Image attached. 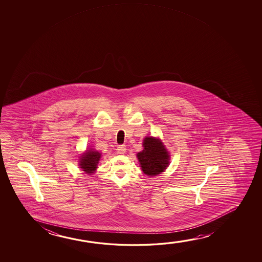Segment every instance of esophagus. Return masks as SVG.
Wrapping results in <instances>:
<instances>
[{
  "label": "esophagus",
  "mask_w": 262,
  "mask_h": 262,
  "mask_svg": "<svg viewBox=\"0 0 262 262\" xmlns=\"http://www.w3.org/2000/svg\"><path fill=\"white\" fill-rule=\"evenodd\" d=\"M125 151V145H119L118 147H117V152H118L119 154H124Z\"/></svg>",
  "instance_id": "34e87169"
}]
</instances>
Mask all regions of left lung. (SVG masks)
<instances>
[{"label":"left lung","mask_w":262,"mask_h":262,"mask_svg":"<svg viewBox=\"0 0 262 262\" xmlns=\"http://www.w3.org/2000/svg\"><path fill=\"white\" fill-rule=\"evenodd\" d=\"M143 150L138 153L137 158L144 173L158 176L169 165V154L161 141L154 137H147L143 141Z\"/></svg>","instance_id":"left-lung-1"}]
</instances>
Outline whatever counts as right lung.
<instances>
[{
    "mask_svg": "<svg viewBox=\"0 0 262 262\" xmlns=\"http://www.w3.org/2000/svg\"><path fill=\"white\" fill-rule=\"evenodd\" d=\"M100 153L94 150V149L86 151V153L82 155L81 159L79 161L80 168L83 169V171H85L86 172L92 173L97 169V164L100 159Z\"/></svg>",
    "mask_w": 262,
    "mask_h": 262,
    "instance_id": "1",
    "label": "right lung"
}]
</instances>
